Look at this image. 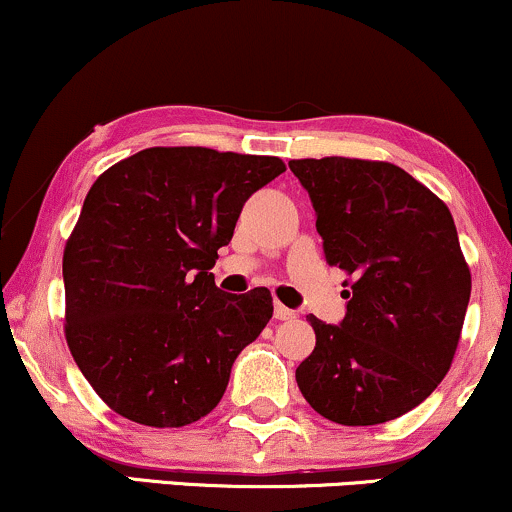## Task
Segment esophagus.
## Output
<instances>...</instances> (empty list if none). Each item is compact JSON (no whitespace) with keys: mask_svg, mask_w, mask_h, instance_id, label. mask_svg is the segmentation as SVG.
<instances>
[{"mask_svg":"<svg viewBox=\"0 0 512 512\" xmlns=\"http://www.w3.org/2000/svg\"><path fill=\"white\" fill-rule=\"evenodd\" d=\"M274 317H276V320H293V317H296V313H293L291 308H286V305L276 303L274 305Z\"/></svg>","mask_w":512,"mask_h":512,"instance_id":"obj_1","label":"esophagus"}]
</instances>
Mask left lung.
I'll use <instances>...</instances> for the list:
<instances>
[{"label":"left lung","mask_w":512,"mask_h":512,"mask_svg":"<svg viewBox=\"0 0 512 512\" xmlns=\"http://www.w3.org/2000/svg\"><path fill=\"white\" fill-rule=\"evenodd\" d=\"M289 168L313 202L327 264L354 276L339 325L308 315L315 349L296 383L334 424H385L436 390L460 342L472 274L455 221L395 163L327 156Z\"/></svg>","instance_id":"8db88e82"}]
</instances>
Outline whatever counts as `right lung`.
I'll return each mask as SVG.
<instances>
[{"mask_svg": "<svg viewBox=\"0 0 512 512\" xmlns=\"http://www.w3.org/2000/svg\"><path fill=\"white\" fill-rule=\"evenodd\" d=\"M276 156L154 146L91 185L64 245V337L110 409L180 428L226 392L233 361L274 313L269 289L223 293L209 272Z\"/></svg>", "mask_w": 512, "mask_h": 512, "instance_id": "add662e5", "label": "right lung"}]
</instances>
